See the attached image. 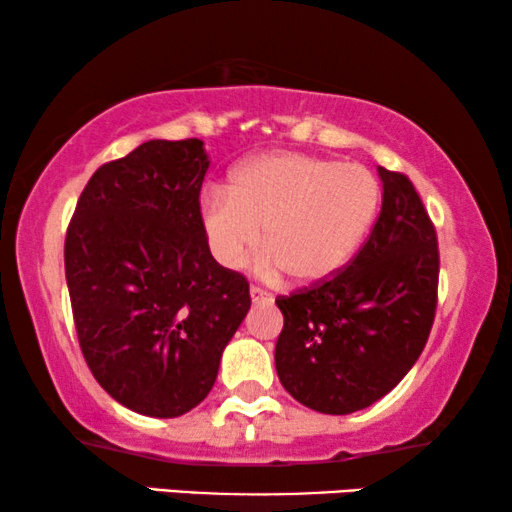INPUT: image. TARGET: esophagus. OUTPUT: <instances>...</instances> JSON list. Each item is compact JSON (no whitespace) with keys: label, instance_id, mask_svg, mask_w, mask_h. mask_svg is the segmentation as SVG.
<instances>
[{"label":"esophagus","instance_id":"34e87169","mask_svg":"<svg viewBox=\"0 0 512 512\" xmlns=\"http://www.w3.org/2000/svg\"><path fill=\"white\" fill-rule=\"evenodd\" d=\"M251 300H254V303H268V300H272V296L268 291H263V289H258V286H251Z\"/></svg>","mask_w":512,"mask_h":512}]
</instances>
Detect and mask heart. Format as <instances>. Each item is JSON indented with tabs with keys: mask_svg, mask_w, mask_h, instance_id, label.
I'll return each mask as SVG.
<instances>
[{
	"mask_svg": "<svg viewBox=\"0 0 512 512\" xmlns=\"http://www.w3.org/2000/svg\"><path fill=\"white\" fill-rule=\"evenodd\" d=\"M380 207L377 179L361 165L300 151L263 153L209 188L200 221L216 261L240 268L261 242L265 275L286 270L296 284H319L352 261Z\"/></svg>",
	"mask_w": 512,
	"mask_h": 512,
	"instance_id": "b5f03b06",
	"label": "heart"
}]
</instances>
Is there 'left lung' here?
Returning a JSON list of instances; mask_svg holds the SVG:
<instances>
[{"mask_svg": "<svg viewBox=\"0 0 512 512\" xmlns=\"http://www.w3.org/2000/svg\"><path fill=\"white\" fill-rule=\"evenodd\" d=\"M377 172L382 209L359 254L326 282L277 298L279 382L324 415L387 396L415 366L436 317V228L405 174Z\"/></svg>", "mask_w": 512, "mask_h": 512, "instance_id": "obj_1", "label": "left lung"}]
</instances>
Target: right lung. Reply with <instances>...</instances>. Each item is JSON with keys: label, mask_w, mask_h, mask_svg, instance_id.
I'll return each instance as SVG.
<instances>
[{"label": "right lung", "mask_w": 512, "mask_h": 512, "mask_svg": "<svg viewBox=\"0 0 512 512\" xmlns=\"http://www.w3.org/2000/svg\"><path fill=\"white\" fill-rule=\"evenodd\" d=\"M200 139H151L104 163L65 237L76 335L90 373L125 408L179 417L205 401L251 307L249 282L209 251Z\"/></svg>", "instance_id": "right-lung-1"}]
</instances>
